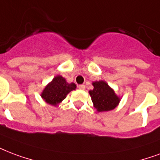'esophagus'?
<instances>
[{"label": "esophagus", "mask_w": 160, "mask_h": 160, "mask_svg": "<svg viewBox=\"0 0 160 160\" xmlns=\"http://www.w3.org/2000/svg\"><path fill=\"white\" fill-rule=\"evenodd\" d=\"M78 88L80 89V90H85V85H80L78 86Z\"/></svg>", "instance_id": "esophagus-1"}]
</instances>
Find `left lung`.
I'll return each mask as SVG.
<instances>
[{
    "label": "left lung",
    "mask_w": 160,
    "mask_h": 160,
    "mask_svg": "<svg viewBox=\"0 0 160 160\" xmlns=\"http://www.w3.org/2000/svg\"><path fill=\"white\" fill-rule=\"evenodd\" d=\"M93 86L94 89L89 91V93L94 107L98 112L111 111L118 106L120 99L105 81L101 80L93 82Z\"/></svg>",
    "instance_id": "1"
}]
</instances>
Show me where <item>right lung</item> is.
<instances>
[{
	"label": "right lung",
	"mask_w": 160,
	"mask_h": 160,
	"mask_svg": "<svg viewBox=\"0 0 160 160\" xmlns=\"http://www.w3.org/2000/svg\"><path fill=\"white\" fill-rule=\"evenodd\" d=\"M75 88L76 85L75 83L69 84L64 78L58 75L45 87L41 96L47 103L56 106L65 99L67 95Z\"/></svg>",
	"instance_id": "1"
}]
</instances>
